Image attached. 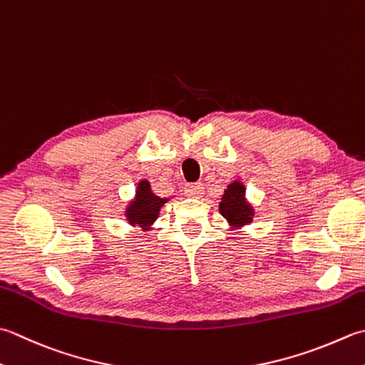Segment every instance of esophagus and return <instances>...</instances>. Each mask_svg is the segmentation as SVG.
<instances>
[{"mask_svg": "<svg viewBox=\"0 0 365 365\" xmlns=\"http://www.w3.org/2000/svg\"><path fill=\"white\" fill-rule=\"evenodd\" d=\"M202 192H204L202 183H190L185 187V195L190 197H201Z\"/></svg>", "mask_w": 365, "mask_h": 365, "instance_id": "obj_1", "label": "esophagus"}]
</instances>
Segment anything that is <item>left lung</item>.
I'll list each match as a JSON object with an SVG mask.
<instances>
[{"label": "left lung", "instance_id": "obj_1", "mask_svg": "<svg viewBox=\"0 0 365 365\" xmlns=\"http://www.w3.org/2000/svg\"><path fill=\"white\" fill-rule=\"evenodd\" d=\"M245 188L239 182L231 183L220 202V212L230 223L235 226L248 225L252 221V207L245 202Z\"/></svg>", "mask_w": 365, "mask_h": 365}]
</instances>
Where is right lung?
Returning a JSON list of instances; mask_svg holds the SVG:
<instances>
[{"label": "right lung", "mask_w": 365, "mask_h": 365, "mask_svg": "<svg viewBox=\"0 0 365 365\" xmlns=\"http://www.w3.org/2000/svg\"><path fill=\"white\" fill-rule=\"evenodd\" d=\"M166 201L168 199H161L153 195L152 190H150V183L147 180L140 182L138 191H135V201L131 204L130 209L126 210L128 220H130L131 225L150 226L156 218H158L161 205Z\"/></svg>", "instance_id": "add662e5"}]
</instances>
